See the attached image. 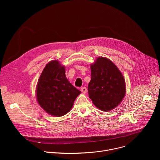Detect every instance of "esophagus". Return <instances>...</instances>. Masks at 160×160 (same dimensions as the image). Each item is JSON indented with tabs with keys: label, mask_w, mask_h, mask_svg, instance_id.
<instances>
[{
	"label": "esophagus",
	"mask_w": 160,
	"mask_h": 160,
	"mask_svg": "<svg viewBox=\"0 0 160 160\" xmlns=\"http://www.w3.org/2000/svg\"><path fill=\"white\" fill-rule=\"evenodd\" d=\"M81 91H82V93L86 94L87 93V89L86 87H82L81 88Z\"/></svg>",
	"instance_id": "34e87169"
}]
</instances>
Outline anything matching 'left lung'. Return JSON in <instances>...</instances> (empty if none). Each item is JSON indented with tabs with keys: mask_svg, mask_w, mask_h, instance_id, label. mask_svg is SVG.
Segmentation results:
<instances>
[{
	"mask_svg": "<svg viewBox=\"0 0 160 160\" xmlns=\"http://www.w3.org/2000/svg\"><path fill=\"white\" fill-rule=\"evenodd\" d=\"M91 80L88 92L93 104L103 111L115 108L123 100L126 92L124 77L111 60L98 57L90 64Z\"/></svg>",
	"mask_w": 160,
	"mask_h": 160,
	"instance_id": "8db88e82",
	"label": "left lung"
}]
</instances>
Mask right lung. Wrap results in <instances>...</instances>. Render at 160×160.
I'll list each match as a JSON object with an SVG mask.
<instances>
[{"label":"right lung","instance_id":"add662e5","mask_svg":"<svg viewBox=\"0 0 160 160\" xmlns=\"http://www.w3.org/2000/svg\"><path fill=\"white\" fill-rule=\"evenodd\" d=\"M36 89L39 105L49 115L56 117L69 112L81 93L68 80L64 66L57 60L51 61L45 66Z\"/></svg>","mask_w":160,"mask_h":160}]
</instances>
